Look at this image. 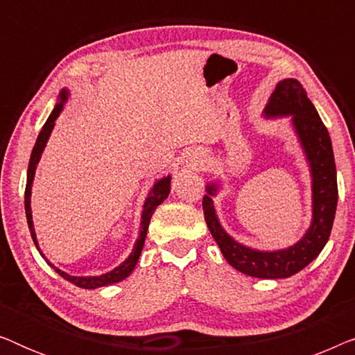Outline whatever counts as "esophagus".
<instances>
[{"label": "esophagus", "mask_w": 355, "mask_h": 355, "mask_svg": "<svg viewBox=\"0 0 355 355\" xmlns=\"http://www.w3.org/2000/svg\"><path fill=\"white\" fill-rule=\"evenodd\" d=\"M189 162H191V164H192L193 168H200L202 164H203V158H202V155H192Z\"/></svg>", "instance_id": "1"}]
</instances>
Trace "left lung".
<instances>
[{
	"label": "left lung",
	"instance_id": "obj_1",
	"mask_svg": "<svg viewBox=\"0 0 355 355\" xmlns=\"http://www.w3.org/2000/svg\"><path fill=\"white\" fill-rule=\"evenodd\" d=\"M265 119L291 118L299 147L302 148L312 187V220L302 237L283 249L261 250L234 239L220 223L213 197L223 189L221 179L207 182L203 215L213 239L232 268L260 279L289 278L317 259L331 234L338 205L336 164L331 139L318 111L295 79H283L263 108Z\"/></svg>",
	"mask_w": 355,
	"mask_h": 355
}]
</instances>
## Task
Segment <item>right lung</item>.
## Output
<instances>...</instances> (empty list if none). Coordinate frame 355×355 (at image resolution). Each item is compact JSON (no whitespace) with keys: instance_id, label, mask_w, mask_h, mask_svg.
<instances>
[{"instance_id":"obj_1","label":"right lung","mask_w":355,"mask_h":355,"mask_svg":"<svg viewBox=\"0 0 355 355\" xmlns=\"http://www.w3.org/2000/svg\"><path fill=\"white\" fill-rule=\"evenodd\" d=\"M69 96H71L69 90L62 89V92L60 94V98H58V103L55 105V108H53L51 114L48 116L46 123L42 128L40 134H38L35 145H33V150H32V155H31V162H28V169H27L26 197H24V198H26V202H24V205H26L27 225H28V230H31L32 239H33V242H35L37 250L40 252V255L46 260V263L50 265L51 268L55 270L56 273L61 276V278H64L66 281H69V283L77 286V288L96 289V288H105V286H111V284H114V283H119V281L125 279L134 271L135 265H137V261H139L140 252H142V249H144L145 237H147V231H148L150 220H152V215L155 213V210H157V208H158V205H162V203L166 200L168 196H169V192H171V174L159 178V179H157V181L153 182V186L148 191V196L145 197V202H144L142 216H140V231H139L137 239H135L134 247H132V250H130V254L128 255V259H125L124 261H121V263L116 266V268L106 271V273L95 275V276H74V275L66 273V271H62V270L58 268V266L53 265L51 261L46 259V255L42 252L40 245H38V241H37V232H35V227H33L32 207H31V202H32V186H33V179H35V171H37L38 162H40V158H42L43 150H45V147H46L48 139H50L53 129H55L56 119L60 118V114L62 113V110H64V105L67 103V100H69Z\"/></svg>"}]
</instances>
